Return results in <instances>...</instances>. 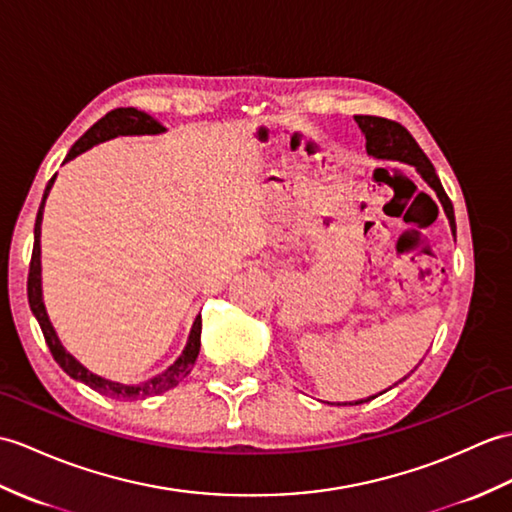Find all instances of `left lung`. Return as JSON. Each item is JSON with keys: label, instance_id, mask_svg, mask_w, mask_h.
<instances>
[{"label": "left lung", "instance_id": "left-lung-1", "mask_svg": "<svg viewBox=\"0 0 512 512\" xmlns=\"http://www.w3.org/2000/svg\"><path fill=\"white\" fill-rule=\"evenodd\" d=\"M355 122H358L360 130L366 137V152L368 154H373V157H377V159H397L403 163H410L421 172L427 185L434 189L438 200H441V205H443L447 218H449V224H451V231L456 233L454 207H451V200L445 194L441 178L436 176L434 165L430 163V159L425 157V152L419 148V144L414 141V137L408 133V130L397 122L386 120V117H375V115H355ZM371 399H375V397H371ZM371 399H364V401H371ZM358 403H362V401H355L353 406H358ZM338 406H347V403H338Z\"/></svg>", "mask_w": 512, "mask_h": 512}]
</instances>
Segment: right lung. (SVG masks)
Masks as SVG:
<instances>
[{"instance_id": "1", "label": "right lung", "mask_w": 512, "mask_h": 512, "mask_svg": "<svg viewBox=\"0 0 512 512\" xmlns=\"http://www.w3.org/2000/svg\"><path fill=\"white\" fill-rule=\"evenodd\" d=\"M163 130L165 128L159 122H154L152 117L146 115L144 111H137V109H133V106H128V109L126 106H122V109L106 113L102 120L95 122L87 130V133L82 135L74 146H71L65 161L74 159L80 152H85L91 146L100 144V141L113 139L117 135H154V133H163ZM54 178L56 176H52L50 183H47V187H45L43 202H41L39 213H37V222H34V246H32V259H30V272H28V303H30L32 314L39 320L43 338L47 342V347H50L52 358L69 377L78 379V382L87 384L95 392H100V395L111 397V399H124V401L146 399V397L161 395V392L174 388L176 384H181L183 379L189 375V371H192V366H194V362L198 358V351H200V327H202L200 316L194 320L192 334H189L187 347L181 353V358H178L165 373L152 377V379H148V382L137 384V386H124V384L109 382V379L93 375L78 360L71 358V355L63 349L61 340L56 338V331L50 323V318H47V314H45V305H43V296H41V220H43L45 198H47V194H50Z\"/></svg>"}]
</instances>
